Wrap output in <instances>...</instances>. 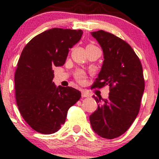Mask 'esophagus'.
I'll use <instances>...</instances> for the list:
<instances>
[{
  "label": "esophagus",
  "mask_w": 159,
  "mask_h": 159,
  "mask_svg": "<svg viewBox=\"0 0 159 159\" xmlns=\"http://www.w3.org/2000/svg\"><path fill=\"white\" fill-rule=\"evenodd\" d=\"M81 96L82 97H89V96H90V94L88 93L87 92H86V91H84V90H83L81 92Z\"/></svg>",
  "instance_id": "34e87169"
}]
</instances>
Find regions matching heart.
<instances>
[{
  "instance_id": "1",
  "label": "heart",
  "mask_w": 159,
  "mask_h": 159,
  "mask_svg": "<svg viewBox=\"0 0 159 159\" xmlns=\"http://www.w3.org/2000/svg\"><path fill=\"white\" fill-rule=\"evenodd\" d=\"M91 47H95L93 44H88L87 48H91ZM75 78L76 80L79 82L80 84H84L86 81V74L84 71L78 70L75 72Z\"/></svg>"
}]
</instances>
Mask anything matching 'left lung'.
Here are the masks:
<instances>
[{"mask_svg": "<svg viewBox=\"0 0 159 159\" xmlns=\"http://www.w3.org/2000/svg\"><path fill=\"white\" fill-rule=\"evenodd\" d=\"M103 51L104 61L92 88L110 87L108 98L95 96L97 110L90 116L98 135L114 139L124 134L136 119L143 96L144 78L139 57L126 42L102 30L91 32Z\"/></svg>", "mask_w": 159, "mask_h": 159, "instance_id": "1", "label": "left lung"}]
</instances>
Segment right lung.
<instances>
[{
	"label": "right lung",
	"instance_id": "add662e5",
	"mask_svg": "<svg viewBox=\"0 0 159 159\" xmlns=\"http://www.w3.org/2000/svg\"><path fill=\"white\" fill-rule=\"evenodd\" d=\"M82 34L81 30L50 29L33 38L21 52L15 73L16 103L24 120L36 132H57L69 107L81 98L76 89L56 87L52 69L64 64L69 48Z\"/></svg>",
	"mask_w": 159,
	"mask_h": 159
}]
</instances>
